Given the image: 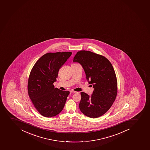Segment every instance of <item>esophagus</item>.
<instances>
[{
  "label": "esophagus",
  "instance_id": "1",
  "mask_svg": "<svg viewBox=\"0 0 150 150\" xmlns=\"http://www.w3.org/2000/svg\"><path fill=\"white\" fill-rule=\"evenodd\" d=\"M70 93H77V91H73V90H71V91H70Z\"/></svg>",
  "mask_w": 150,
  "mask_h": 150
}]
</instances>
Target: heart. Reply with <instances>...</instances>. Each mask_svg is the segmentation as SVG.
I'll list each match as a JSON object with an SVG mask.
<instances>
[{"instance_id":"obj_1","label":"heart","mask_w":150,"mask_h":150,"mask_svg":"<svg viewBox=\"0 0 150 150\" xmlns=\"http://www.w3.org/2000/svg\"><path fill=\"white\" fill-rule=\"evenodd\" d=\"M72 64H73V65H74V64H76V63H72Z\"/></svg>"}]
</instances>
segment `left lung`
Listing matches in <instances>:
<instances>
[{
  "instance_id": "1",
  "label": "left lung",
  "mask_w": 150,
  "mask_h": 150,
  "mask_svg": "<svg viewBox=\"0 0 150 150\" xmlns=\"http://www.w3.org/2000/svg\"><path fill=\"white\" fill-rule=\"evenodd\" d=\"M73 62L82 65L88 83L94 88L90 96L81 93V111L91 118L102 116L111 108L117 95V80L111 63L102 55L85 50L76 53Z\"/></svg>"
}]
</instances>
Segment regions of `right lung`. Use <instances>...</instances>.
Returning a JSON list of instances; mask_svg holds the SVG:
<instances>
[{"label": "right lung", "instance_id": "add662e5", "mask_svg": "<svg viewBox=\"0 0 150 150\" xmlns=\"http://www.w3.org/2000/svg\"><path fill=\"white\" fill-rule=\"evenodd\" d=\"M70 52L48 53L36 62L28 80V96L40 114L54 117L62 112L69 91L54 88L60 68L70 57Z\"/></svg>", "mask_w": 150, "mask_h": 150}]
</instances>
